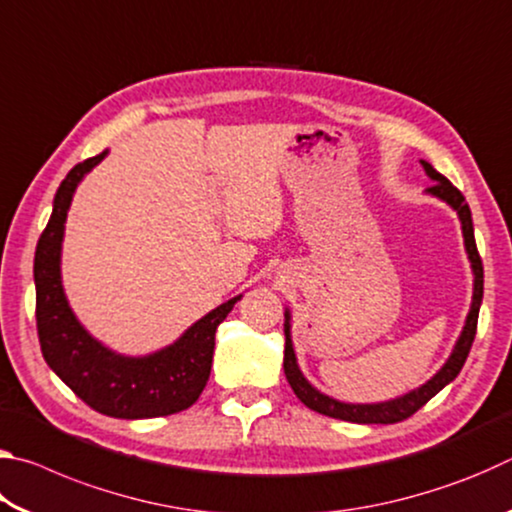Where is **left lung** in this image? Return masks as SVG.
<instances>
[{"instance_id": "left-lung-1", "label": "left lung", "mask_w": 512, "mask_h": 512, "mask_svg": "<svg viewBox=\"0 0 512 512\" xmlns=\"http://www.w3.org/2000/svg\"><path fill=\"white\" fill-rule=\"evenodd\" d=\"M420 164L427 171V176L433 180V185L427 189V194L440 198L445 201L452 210H456L458 219H461V230H463V239H465V253L467 259H470L472 266V275H474V291H472V305H470V314L465 318V327L458 341L454 345L452 354L445 361V366L440 368L436 375H433L427 384H422L415 391L406 393L402 397H395V400L388 402H377V404H350V402H339L334 397H329L325 393H320L318 388H314L302 375L298 368V359L296 352H293V341H291V311H284V336H287V345H284V375H287L289 384L293 388V393L298 395V400L309 406L311 411L329 415V418L336 420H345V422H357V424H395L402 422L406 418L422 409L433 395H438L443 388L454 381L458 372H461L463 363L470 354L474 334H476V320H479V309H481V300H483V264L479 257V250H476V241H474V225H472V212L470 205L465 203V196L458 192V189L449 183V180L431 167L427 160H420Z\"/></svg>"}]
</instances>
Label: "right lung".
I'll return each mask as SVG.
<instances>
[{"instance_id": "right-lung-1", "label": "right lung", "mask_w": 512, "mask_h": 512, "mask_svg": "<svg viewBox=\"0 0 512 512\" xmlns=\"http://www.w3.org/2000/svg\"><path fill=\"white\" fill-rule=\"evenodd\" d=\"M106 155L108 151H103L83 160L67 173L38 239L33 280L40 348L47 366L94 411L121 420L160 418L189 409L203 393L212 370L216 327L241 296L212 309L185 329L178 341L146 357H124L94 339L67 302L60 253L76 187Z\"/></svg>"}]
</instances>
